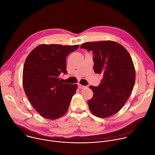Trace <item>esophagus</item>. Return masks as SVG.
Listing matches in <instances>:
<instances>
[{"label": "esophagus", "mask_w": 155, "mask_h": 155, "mask_svg": "<svg viewBox=\"0 0 155 155\" xmlns=\"http://www.w3.org/2000/svg\"><path fill=\"white\" fill-rule=\"evenodd\" d=\"M86 87H87L86 86H84V85H81V84H79V85H78V88H80V89H84V88H86Z\"/></svg>", "instance_id": "obj_1"}]
</instances>
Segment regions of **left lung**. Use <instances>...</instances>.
<instances>
[{"instance_id": "left-lung-1", "label": "left lung", "mask_w": 155, "mask_h": 155, "mask_svg": "<svg viewBox=\"0 0 155 155\" xmlns=\"http://www.w3.org/2000/svg\"><path fill=\"white\" fill-rule=\"evenodd\" d=\"M81 47L93 51L94 73L103 74L98 87H89L93 92L88 101L89 108L98 117L113 116L123 107L134 87L136 73L131 58L122 45L112 41L85 42Z\"/></svg>"}]
</instances>
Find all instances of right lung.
<instances>
[{
    "label": "right lung",
    "instance_id": "right-lung-1",
    "mask_svg": "<svg viewBox=\"0 0 155 155\" xmlns=\"http://www.w3.org/2000/svg\"><path fill=\"white\" fill-rule=\"evenodd\" d=\"M79 47L41 44L25 60L22 75L25 93L36 111L46 119H58L68 110L78 85L62 83L59 76L67 73L66 58Z\"/></svg>",
    "mask_w": 155,
    "mask_h": 155
}]
</instances>
